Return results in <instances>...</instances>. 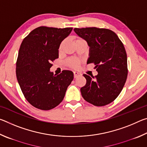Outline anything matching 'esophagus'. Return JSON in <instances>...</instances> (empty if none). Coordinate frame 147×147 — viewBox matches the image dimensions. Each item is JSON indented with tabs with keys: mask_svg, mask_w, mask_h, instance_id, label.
<instances>
[{
	"mask_svg": "<svg viewBox=\"0 0 147 147\" xmlns=\"http://www.w3.org/2000/svg\"><path fill=\"white\" fill-rule=\"evenodd\" d=\"M73 73H74V78H77V77H78V76L81 75V73H79V72H78V71H74Z\"/></svg>",
	"mask_w": 147,
	"mask_h": 147,
	"instance_id": "esophagus-1",
	"label": "esophagus"
}]
</instances>
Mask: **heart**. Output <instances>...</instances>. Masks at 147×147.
<instances>
[{
    "label": "heart",
    "mask_w": 147,
    "mask_h": 147,
    "mask_svg": "<svg viewBox=\"0 0 147 147\" xmlns=\"http://www.w3.org/2000/svg\"><path fill=\"white\" fill-rule=\"evenodd\" d=\"M82 39L81 38H77L76 39V41H78V40H82ZM63 45V42L61 44L60 47H59V51H61V49H62V47ZM67 63L69 66L72 67H78V65H79V61L78 60H77L76 59H74V58H70L67 61Z\"/></svg>",
    "instance_id": "b5f03b06"
}]
</instances>
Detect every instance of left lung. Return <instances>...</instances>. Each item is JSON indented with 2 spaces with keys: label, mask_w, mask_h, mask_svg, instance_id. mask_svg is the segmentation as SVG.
<instances>
[{
  "label": "left lung",
  "mask_w": 147,
  "mask_h": 147,
  "mask_svg": "<svg viewBox=\"0 0 147 147\" xmlns=\"http://www.w3.org/2000/svg\"><path fill=\"white\" fill-rule=\"evenodd\" d=\"M89 47L87 63H94L95 76L84 74L86 84L80 89L84 100L96 106L112 102L123 89L128 75L127 55L115 32L96 27L74 28Z\"/></svg>",
  "instance_id": "8db88e82"
}]
</instances>
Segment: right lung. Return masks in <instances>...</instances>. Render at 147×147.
Returning a JSON list of instances; mask_svg holds the SVG:
<instances>
[{
  "label": "right lung",
  "mask_w": 147,
  "mask_h": 147,
  "mask_svg": "<svg viewBox=\"0 0 147 147\" xmlns=\"http://www.w3.org/2000/svg\"><path fill=\"white\" fill-rule=\"evenodd\" d=\"M73 28L40 26L32 30L20 47L16 76L24 97L35 108L53 109L61 102L73 73L64 70L56 75L50 71L58 58L60 44Z\"/></svg>",
  "instance_id": "1"
}]
</instances>
